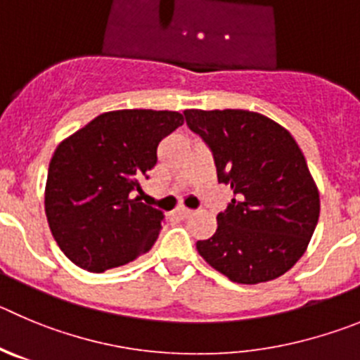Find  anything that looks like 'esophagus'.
<instances>
[{
  "label": "esophagus",
  "instance_id": "obj_1",
  "mask_svg": "<svg viewBox=\"0 0 360 360\" xmlns=\"http://www.w3.org/2000/svg\"><path fill=\"white\" fill-rule=\"evenodd\" d=\"M174 216L182 217V219H187V217L193 216V210L186 209V207H178V209L174 210Z\"/></svg>",
  "mask_w": 360,
  "mask_h": 360
}]
</instances>
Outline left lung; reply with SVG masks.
Masks as SVG:
<instances>
[{"instance_id":"8db88e82","label":"left lung","mask_w":360,"mask_h":360,"mask_svg":"<svg viewBox=\"0 0 360 360\" xmlns=\"http://www.w3.org/2000/svg\"><path fill=\"white\" fill-rule=\"evenodd\" d=\"M187 127L214 155L232 202L198 253L237 283L269 282L305 253L319 217V193L302 150L283 127L250 110H191Z\"/></svg>"}]
</instances>
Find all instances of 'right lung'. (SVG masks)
Instances as JSON below:
<instances>
[{"mask_svg":"<svg viewBox=\"0 0 360 360\" xmlns=\"http://www.w3.org/2000/svg\"><path fill=\"white\" fill-rule=\"evenodd\" d=\"M182 124L180 112H105L58 144L44 209L58 248L78 268L103 273L155 245L164 212L135 193L157 164L158 143Z\"/></svg>","mask_w":360,"mask_h":360,"instance_id":"obj_1","label":"right lung"}]
</instances>
